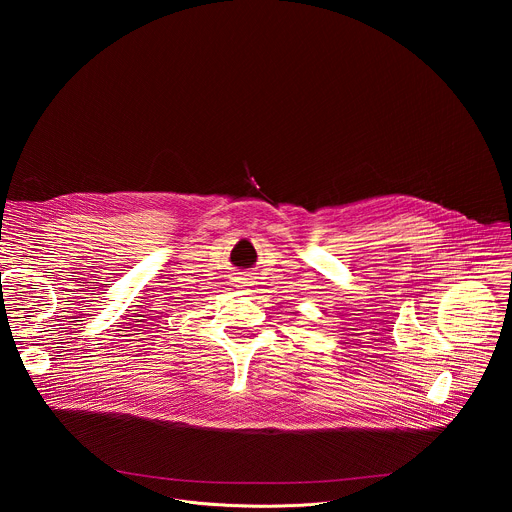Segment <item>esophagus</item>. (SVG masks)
<instances>
[{
	"label": "esophagus",
	"instance_id": "esophagus-1",
	"mask_svg": "<svg viewBox=\"0 0 512 512\" xmlns=\"http://www.w3.org/2000/svg\"><path fill=\"white\" fill-rule=\"evenodd\" d=\"M246 280H248V278H236V286H238V288H246V286H248Z\"/></svg>",
	"mask_w": 512,
	"mask_h": 512
}]
</instances>
